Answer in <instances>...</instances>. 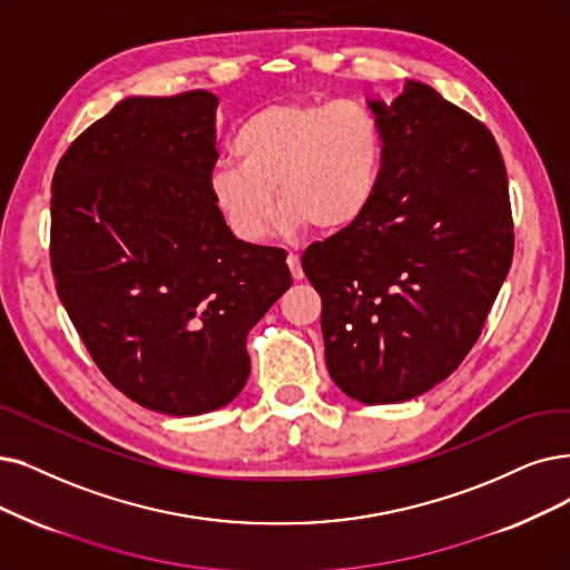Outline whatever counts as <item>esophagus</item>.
Listing matches in <instances>:
<instances>
[{"label": "esophagus", "instance_id": "34e87169", "mask_svg": "<svg viewBox=\"0 0 570 570\" xmlns=\"http://www.w3.org/2000/svg\"><path fill=\"white\" fill-rule=\"evenodd\" d=\"M287 266H289V271H292V278L294 281H302L304 278V268H302V259H299V255H287Z\"/></svg>", "mask_w": 570, "mask_h": 570}]
</instances>
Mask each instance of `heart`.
<instances>
[{"mask_svg": "<svg viewBox=\"0 0 570 570\" xmlns=\"http://www.w3.org/2000/svg\"><path fill=\"white\" fill-rule=\"evenodd\" d=\"M232 151L238 166L210 173V198L236 238L259 243L276 222L278 198L287 232L355 224L379 189L383 135L357 102L281 100L247 114Z\"/></svg>", "mask_w": 570, "mask_h": 570, "instance_id": "1", "label": "heart"}]
</instances>
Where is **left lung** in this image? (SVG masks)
I'll list each match as a JSON object with an SVG mask.
<instances>
[{"mask_svg":"<svg viewBox=\"0 0 570 570\" xmlns=\"http://www.w3.org/2000/svg\"><path fill=\"white\" fill-rule=\"evenodd\" d=\"M367 105L383 135L376 196L302 266L323 299L332 381L362 404H391L423 395L470 353L514 234L505 164L484 124L421 81Z\"/></svg>","mask_w":570,"mask_h":570,"instance_id":"left-lung-1","label":"left lung"}]
</instances>
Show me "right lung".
<instances>
[{"mask_svg":"<svg viewBox=\"0 0 570 570\" xmlns=\"http://www.w3.org/2000/svg\"><path fill=\"white\" fill-rule=\"evenodd\" d=\"M217 98L132 96L60 158L58 297L114 389L198 416L249 376L247 332L292 285L285 249L238 240L210 198Z\"/></svg>","mask_w":570,"mask_h":570,"instance_id":"obj_1","label":"right lung"}]
</instances>
